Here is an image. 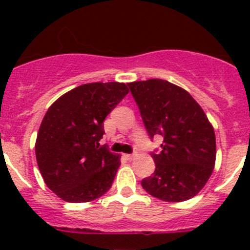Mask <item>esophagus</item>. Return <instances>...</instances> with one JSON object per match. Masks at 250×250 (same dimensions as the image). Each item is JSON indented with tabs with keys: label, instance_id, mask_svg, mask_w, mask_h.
<instances>
[{
	"label": "esophagus",
	"instance_id": "esophagus-1",
	"mask_svg": "<svg viewBox=\"0 0 250 250\" xmlns=\"http://www.w3.org/2000/svg\"><path fill=\"white\" fill-rule=\"evenodd\" d=\"M137 156H138V152H133V153H129V155H125V157H127V160L132 161V160H134Z\"/></svg>",
	"mask_w": 250,
	"mask_h": 250
}]
</instances>
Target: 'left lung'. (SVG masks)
<instances>
[{
    "label": "left lung",
    "instance_id": "8db88e82",
    "mask_svg": "<svg viewBox=\"0 0 250 250\" xmlns=\"http://www.w3.org/2000/svg\"><path fill=\"white\" fill-rule=\"evenodd\" d=\"M148 137H163L151 152L156 169L141 180L144 190L167 202L197 195L215 165V134L202 107L183 88L165 80L128 83Z\"/></svg>",
    "mask_w": 250,
    "mask_h": 250
}]
</instances>
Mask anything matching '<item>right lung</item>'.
I'll list each match as a JSON object with an SVG mask.
<instances>
[{
	"instance_id": "add662e5",
	"label": "right lung",
	"mask_w": 250,
	"mask_h": 250,
	"mask_svg": "<svg viewBox=\"0 0 250 250\" xmlns=\"http://www.w3.org/2000/svg\"><path fill=\"white\" fill-rule=\"evenodd\" d=\"M127 93L125 83H85L48 109L35 151L44 183L62 200L89 202L110 190L120 155L99 141L105 134L104 120Z\"/></svg>"
}]
</instances>
